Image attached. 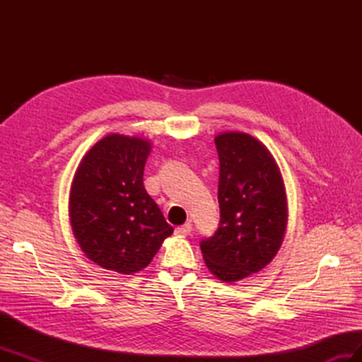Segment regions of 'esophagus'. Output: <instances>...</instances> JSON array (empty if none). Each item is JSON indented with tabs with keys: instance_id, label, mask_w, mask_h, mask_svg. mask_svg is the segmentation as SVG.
Returning a JSON list of instances; mask_svg holds the SVG:
<instances>
[{
	"instance_id": "34e87169",
	"label": "esophagus",
	"mask_w": 362,
	"mask_h": 362,
	"mask_svg": "<svg viewBox=\"0 0 362 362\" xmlns=\"http://www.w3.org/2000/svg\"><path fill=\"white\" fill-rule=\"evenodd\" d=\"M190 231H192V223H184V225H181V226L175 228V235L184 237V235H187Z\"/></svg>"
}]
</instances>
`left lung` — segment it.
I'll return each mask as SVG.
<instances>
[{
  "mask_svg": "<svg viewBox=\"0 0 362 362\" xmlns=\"http://www.w3.org/2000/svg\"><path fill=\"white\" fill-rule=\"evenodd\" d=\"M221 163V223L204 240L205 264L222 282L246 279L269 266L286 234V184L276 160L261 141L240 131L214 137Z\"/></svg>",
  "mask_w": 362,
  "mask_h": 362,
  "instance_id": "obj_1",
  "label": "left lung"
}]
</instances>
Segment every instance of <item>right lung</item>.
I'll list each match as a JSON object with an SVG mask.
<instances>
[{"instance_id":"add662e5","label":"right lung","mask_w":362,"mask_h":362,"mask_svg":"<svg viewBox=\"0 0 362 362\" xmlns=\"http://www.w3.org/2000/svg\"><path fill=\"white\" fill-rule=\"evenodd\" d=\"M151 148L145 137L107 134L86 152L71 185L76 243L95 264L120 275L144 270L173 233L144 185Z\"/></svg>"}]
</instances>
